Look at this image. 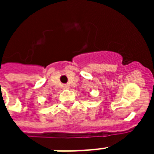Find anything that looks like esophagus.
Masks as SVG:
<instances>
[{
    "mask_svg": "<svg viewBox=\"0 0 154 154\" xmlns=\"http://www.w3.org/2000/svg\"><path fill=\"white\" fill-rule=\"evenodd\" d=\"M63 88L65 89H69V85H63Z\"/></svg>",
    "mask_w": 154,
    "mask_h": 154,
    "instance_id": "esophagus-1",
    "label": "esophagus"
}]
</instances>
